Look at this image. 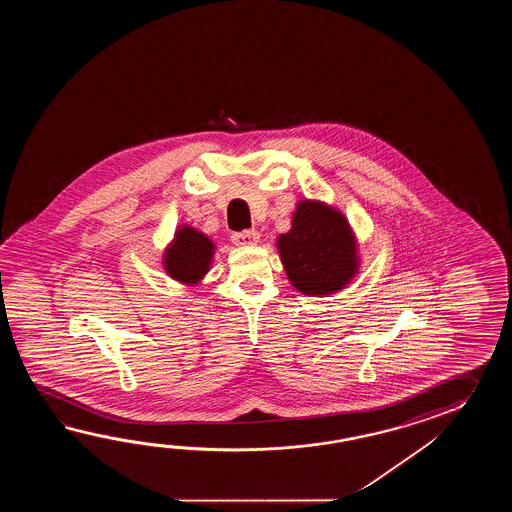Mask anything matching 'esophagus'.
Returning a JSON list of instances; mask_svg holds the SVG:
<instances>
[{
  "label": "esophagus",
  "mask_w": 512,
  "mask_h": 512,
  "mask_svg": "<svg viewBox=\"0 0 512 512\" xmlns=\"http://www.w3.org/2000/svg\"><path fill=\"white\" fill-rule=\"evenodd\" d=\"M260 241V234L256 230H243L232 234V243L238 247H251Z\"/></svg>",
  "instance_id": "34e87169"
}]
</instances>
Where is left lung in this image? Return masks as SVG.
<instances>
[{"label":"left lung","mask_w":512,"mask_h":512,"mask_svg":"<svg viewBox=\"0 0 512 512\" xmlns=\"http://www.w3.org/2000/svg\"><path fill=\"white\" fill-rule=\"evenodd\" d=\"M289 282L305 296L344 289L359 271L357 240L348 219L320 201L296 205L291 230L276 240Z\"/></svg>","instance_id":"obj_1"}]
</instances>
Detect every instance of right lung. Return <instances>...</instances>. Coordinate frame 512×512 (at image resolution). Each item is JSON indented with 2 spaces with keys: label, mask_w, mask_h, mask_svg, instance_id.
Segmentation results:
<instances>
[{
  "label": "right lung",
  "mask_w": 512,
  "mask_h": 512,
  "mask_svg": "<svg viewBox=\"0 0 512 512\" xmlns=\"http://www.w3.org/2000/svg\"><path fill=\"white\" fill-rule=\"evenodd\" d=\"M214 251L216 247L208 236L183 225L175 230L174 241L164 251V271L175 282L197 285L210 269Z\"/></svg>",
  "instance_id": "add662e5"
}]
</instances>
